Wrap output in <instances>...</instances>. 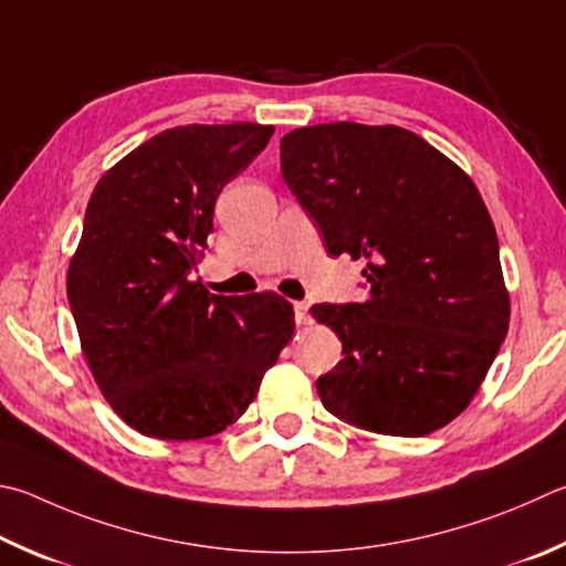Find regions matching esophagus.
I'll return each instance as SVG.
<instances>
[{"label":"esophagus","instance_id":"1","mask_svg":"<svg viewBox=\"0 0 566 566\" xmlns=\"http://www.w3.org/2000/svg\"><path fill=\"white\" fill-rule=\"evenodd\" d=\"M294 318H296V324H300V326L310 324L312 322L310 304H306V302H294Z\"/></svg>","mask_w":566,"mask_h":566}]
</instances>
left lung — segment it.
<instances>
[{"label": "left lung", "instance_id": "8db88e82", "mask_svg": "<svg viewBox=\"0 0 566 566\" xmlns=\"http://www.w3.org/2000/svg\"><path fill=\"white\" fill-rule=\"evenodd\" d=\"M282 176L368 300L316 304L344 358L324 408L381 436H428L475 398L510 326L495 224L465 170L416 133L338 120L282 138Z\"/></svg>", "mask_w": 566, "mask_h": 566}]
</instances>
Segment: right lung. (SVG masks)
I'll return each mask as SVG.
<instances>
[{"label": "right lung", "mask_w": 566, "mask_h": 566, "mask_svg": "<svg viewBox=\"0 0 566 566\" xmlns=\"http://www.w3.org/2000/svg\"><path fill=\"white\" fill-rule=\"evenodd\" d=\"M272 133L260 123L168 128L91 192L69 304L101 394L143 436L198 440L232 426L294 334L282 296H220L190 280L214 200Z\"/></svg>", "instance_id": "obj_1"}]
</instances>
